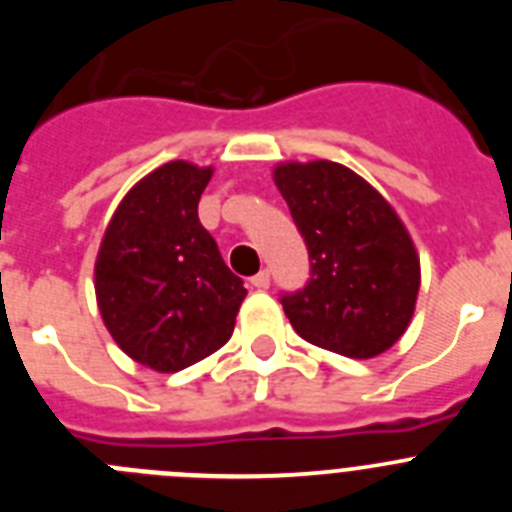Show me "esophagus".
<instances>
[{
  "instance_id": "esophagus-1",
  "label": "esophagus",
  "mask_w": 512,
  "mask_h": 512,
  "mask_svg": "<svg viewBox=\"0 0 512 512\" xmlns=\"http://www.w3.org/2000/svg\"><path fill=\"white\" fill-rule=\"evenodd\" d=\"M251 287H256V289H266L269 287V271H259V274H256V277H251Z\"/></svg>"
}]
</instances>
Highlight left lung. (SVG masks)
<instances>
[{
	"label": "left lung",
	"mask_w": 512,
	"mask_h": 512,
	"mask_svg": "<svg viewBox=\"0 0 512 512\" xmlns=\"http://www.w3.org/2000/svg\"><path fill=\"white\" fill-rule=\"evenodd\" d=\"M274 184L310 253V282L282 307L312 346L374 359L408 330L420 259L408 228L372 184L336 161H284Z\"/></svg>",
	"instance_id": "obj_1"
}]
</instances>
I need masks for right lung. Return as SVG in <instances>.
Masks as SVG:
<instances>
[{
    "mask_svg": "<svg viewBox=\"0 0 512 512\" xmlns=\"http://www.w3.org/2000/svg\"><path fill=\"white\" fill-rule=\"evenodd\" d=\"M212 166L169 161L117 205L94 264V292L117 346L153 372H182L233 336L246 297L197 217Z\"/></svg>",
    "mask_w": 512,
    "mask_h": 512,
    "instance_id": "add662e5",
    "label": "right lung"
}]
</instances>
